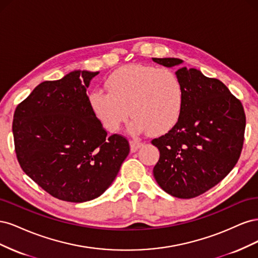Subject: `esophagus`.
I'll return each mask as SVG.
<instances>
[{
    "label": "esophagus",
    "mask_w": 258,
    "mask_h": 258,
    "mask_svg": "<svg viewBox=\"0 0 258 258\" xmlns=\"http://www.w3.org/2000/svg\"><path fill=\"white\" fill-rule=\"evenodd\" d=\"M142 146V142L138 140H130V150L131 152H137Z\"/></svg>",
    "instance_id": "esophagus-1"
}]
</instances>
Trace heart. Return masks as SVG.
Returning a JSON list of instances; mask_svg holds the SVG:
<instances>
[{
	"instance_id": "heart-1",
	"label": "heart",
	"mask_w": 258,
	"mask_h": 258,
	"mask_svg": "<svg viewBox=\"0 0 258 258\" xmlns=\"http://www.w3.org/2000/svg\"><path fill=\"white\" fill-rule=\"evenodd\" d=\"M106 91L95 90L90 106L103 127L115 132L134 117L130 130L140 134L150 130L162 135L172 129L181 116L184 89L171 70L152 66H124L107 77Z\"/></svg>"
}]
</instances>
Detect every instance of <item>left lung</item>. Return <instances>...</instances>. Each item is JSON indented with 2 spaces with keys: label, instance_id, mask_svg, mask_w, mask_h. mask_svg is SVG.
<instances>
[{
  "label": "left lung",
  "instance_id": "obj_1",
  "mask_svg": "<svg viewBox=\"0 0 258 258\" xmlns=\"http://www.w3.org/2000/svg\"><path fill=\"white\" fill-rule=\"evenodd\" d=\"M153 61L167 68L183 63L177 58ZM175 74L184 89L182 113L168 134L152 141L160 153L153 173L171 196L190 199L212 188L236 166L245 114L241 101L221 81L185 67Z\"/></svg>",
  "mask_w": 258,
  "mask_h": 258
}]
</instances>
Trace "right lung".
<instances>
[{"mask_svg":"<svg viewBox=\"0 0 258 258\" xmlns=\"http://www.w3.org/2000/svg\"><path fill=\"white\" fill-rule=\"evenodd\" d=\"M97 74L77 70L43 82L14 114L15 152L23 172L68 202L101 196L130 151L124 137H107L90 106L87 88Z\"/></svg>","mask_w":258,"mask_h":258,"instance_id":"obj_1","label":"right lung"}]
</instances>
